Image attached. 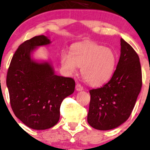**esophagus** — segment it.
Wrapping results in <instances>:
<instances>
[{
	"label": "esophagus",
	"instance_id": "34e87169",
	"mask_svg": "<svg viewBox=\"0 0 150 150\" xmlns=\"http://www.w3.org/2000/svg\"><path fill=\"white\" fill-rule=\"evenodd\" d=\"M75 88H76L77 91H82V90H83V87L81 85L80 83H77L76 86H75Z\"/></svg>",
	"mask_w": 150,
	"mask_h": 150
}]
</instances>
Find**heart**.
<instances>
[{
  "label": "heart",
  "instance_id": "obj_1",
  "mask_svg": "<svg viewBox=\"0 0 150 150\" xmlns=\"http://www.w3.org/2000/svg\"><path fill=\"white\" fill-rule=\"evenodd\" d=\"M64 69L68 74L81 67L84 81L91 86L104 83L111 78L117 64V55L111 48L89 42L72 47L71 53L64 51L61 56Z\"/></svg>",
  "mask_w": 150,
  "mask_h": 150
}]
</instances>
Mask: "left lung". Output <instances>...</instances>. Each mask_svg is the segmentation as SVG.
<instances>
[{"label":"left lung","mask_w":150,"mask_h":150,"mask_svg":"<svg viewBox=\"0 0 150 150\" xmlns=\"http://www.w3.org/2000/svg\"><path fill=\"white\" fill-rule=\"evenodd\" d=\"M117 69L110 81L89 91L87 121L94 129L108 130L124 123L130 116L142 86L139 57L123 39Z\"/></svg>","instance_id":"8db88e82"}]
</instances>
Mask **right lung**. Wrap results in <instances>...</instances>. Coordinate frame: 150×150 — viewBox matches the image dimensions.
Segmentation results:
<instances>
[{"mask_svg":"<svg viewBox=\"0 0 150 150\" xmlns=\"http://www.w3.org/2000/svg\"><path fill=\"white\" fill-rule=\"evenodd\" d=\"M50 40L44 35L22 43L14 53L6 76L10 104L14 115L33 130H46L60 118V106L75 91L72 78L55 75L49 62H37L30 54Z\"/></svg>","mask_w":150,"mask_h":150,"instance_id":"right-lung-1","label":"right lung"}]
</instances>
